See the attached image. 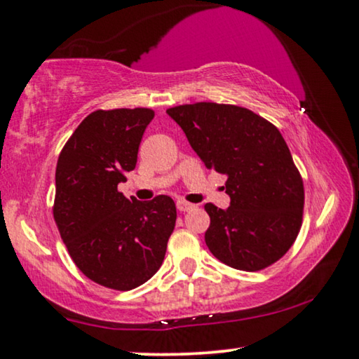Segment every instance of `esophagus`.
Returning <instances> with one entry per match:
<instances>
[{
    "mask_svg": "<svg viewBox=\"0 0 359 359\" xmlns=\"http://www.w3.org/2000/svg\"><path fill=\"white\" fill-rule=\"evenodd\" d=\"M194 208H195V205H191V203H187V201H184V200H179V201H177V210H179L180 212L190 211V210H194Z\"/></svg>",
    "mask_w": 359,
    "mask_h": 359,
    "instance_id": "esophagus-1",
    "label": "esophagus"
}]
</instances>
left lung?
Segmentation results:
<instances>
[{"label":"left lung","mask_w":359,"mask_h":359,"mask_svg":"<svg viewBox=\"0 0 359 359\" xmlns=\"http://www.w3.org/2000/svg\"><path fill=\"white\" fill-rule=\"evenodd\" d=\"M208 169L226 174L227 210L206 203L205 242L224 264L261 271L295 242L304 189L285 140L269 121L233 104L195 103L169 108Z\"/></svg>","instance_id":"left-lung-1"}]
</instances>
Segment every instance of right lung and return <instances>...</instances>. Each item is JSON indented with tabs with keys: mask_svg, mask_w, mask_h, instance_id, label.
Masks as SVG:
<instances>
[{
	"mask_svg": "<svg viewBox=\"0 0 359 359\" xmlns=\"http://www.w3.org/2000/svg\"><path fill=\"white\" fill-rule=\"evenodd\" d=\"M154 111L98 109L80 122L57 158L53 214L62 242L90 280L132 290L156 274L175 227L174 200L126 198L117 190L135 169Z\"/></svg>",
	"mask_w": 359,
	"mask_h": 359,
	"instance_id": "obj_1",
	"label": "right lung"
}]
</instances>
